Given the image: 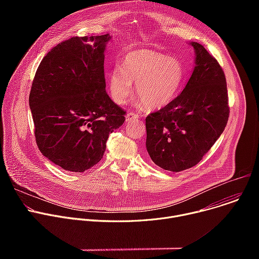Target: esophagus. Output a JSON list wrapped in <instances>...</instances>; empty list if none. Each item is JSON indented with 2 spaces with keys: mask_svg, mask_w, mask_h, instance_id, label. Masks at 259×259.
<instances>
[{
  "mask_svg": "<svg viewBox=\"0 0 259 259\" xmlns=\"http://www.w3.org/2000/svg\"><path fill=\"white\" fill-rule=\"evenodd\" d=\"M138 119V115L137 114H134V113H128L126 115V122H130L132 120H136Z\"/></svg>",
  "mask_w": 259,
  "mask_h": 259,
  "instance_id": "1",
  "label": "esophagus"
}]
</instances>
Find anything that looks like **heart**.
Returning <instances> with one entry per match:
<instances>
[{
    "mask_svg": "<svg viewBox=\"0 0 259 259\" xmlns=\"http://www.w3.org/2000/svg\"><path fill=\"white\" fill-rule=\"evenodd\" d=\"M186 67L176 57L164 53L136 49L127 52L120 67L108 73V90L115 102L124 104L133 92L149 109H160L172 102L182 88Z\"/></svg>",
    "mask_w": 259,
    "mask_h": 259,
    "instance_id": "obj_1",
    "label": "heart"
}]
</instances>
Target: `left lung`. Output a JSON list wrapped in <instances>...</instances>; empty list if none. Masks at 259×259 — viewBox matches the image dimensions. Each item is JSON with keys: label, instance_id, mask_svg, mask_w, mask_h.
<instances>
[{"label": "left lung", "instance_id": "1", "mask_svg": "<svg viewBox=\"0 0 259 259\" xmlns=\"http://www.w3.org/2000/svg\"><path fill=\"white\" fill-rule=\"evenodd\" d=\"M195 66L182 92L145 119L146 151L162 169L197 165L224 132L230 108L223 68L203 45L191 42Z\"/></svg>", "mask_w": 259, "mask_h": 259}]
</instances>
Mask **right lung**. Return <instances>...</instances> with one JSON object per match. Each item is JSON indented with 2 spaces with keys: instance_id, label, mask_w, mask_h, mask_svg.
<instances>
[{
  "instance_id": "right-lung-1",
  "label": "right lung",
  "mask_w": 259,
  "mask_h": 259,
  "mask_svg": "<svg viewBox=\"0 0 259 259\" xmlns=\"http://www.w3.org/2000/svg\"><path fill=\"white\" fill-rule=\"evenodd\" d=\"M109 33L72 36L41 61L29 93L39 150L66 171L84 172L105 152L125 112L105 91L104 52Z\"/></svg>"
}]
</instances>
